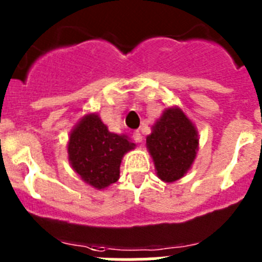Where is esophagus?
I'll use <instances>...</instances> for the list:
<instances>
[{"mask_svg":"<svg viewBox=\"0 0 262 262\" xmlns=\"http://www.w3.org/2000/svg\"><path fill=\"white\" fill-rule=\"evenodd\" d=\"M133 138H134V140H135L136 143H142L143 142V136H142V134H140V131H135V133H134V135H133Z\"/></svg>","mask_w":262,"mask_h":262,"instance_id":"1","label":"esophagus"}]
</instances>
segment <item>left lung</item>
Here are the masks:
<instances>
[{"label": "left lung", "instance_id": "left-lung-1", "mask_svg": "<svg viewBox=\"0 0 262 262\" xmlns=\"http://www.w3.org/2000/svg\"><path fill=\"white\" fill-rule=\"evenodd\" d=\"M147 147L159 178L165 182L177 181L195 159L198 134L181 108H166L147 136Z\"/></svg>", "mask_w": 262, "mask_h": 262}]
</instances>
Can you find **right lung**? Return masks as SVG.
<instances>
[{"instance_id":"1","label":"right lung","mask_w":262,"mask_h":262,"mask_svg":"<svg viewBox=\"0 0 262 262\" xmlns=\"http://www.w3.org/2000/svg\"><path fill=\"white\" fill-rule=\"evenodd\" d=\"M134 147L124 135L110 133L98 115L89 114L72 131L69 161L85 182L103 189L118 181L122 157Z\"/></svg>"}]
</instances>
